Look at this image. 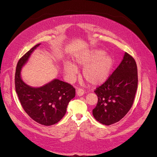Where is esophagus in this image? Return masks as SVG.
Instances as JSON below:
<instances>
[{
    "label": "esophagus",
    "instance_id": "esophagus-1",
    "mask_svg": "<svg viewBox=\"0 0 157 157\" xmlns=\"http://www.w3.org/2000/svg\"><path fill=\"white\" fill-rule=\"evenodd\" d=\"M77 95L78 96H82L84 94V93H85V91H84L83 89H82V88H79V89L77 90Z\"/></svg>",
    "mask_w": 157,
    "mask_h": 157
}]
</instances>
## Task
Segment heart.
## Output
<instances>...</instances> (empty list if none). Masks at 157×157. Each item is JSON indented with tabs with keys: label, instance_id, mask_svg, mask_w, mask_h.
<instances>
[{
	"label": "heart",
	"instance_id": "1",
	"mask_svg": "<svg viewBox=\"0 0 157 157\" xmlns=\"http://www.w3.org/2000/svg\"><path fill=\"white\" fill-rule=\"evenodd\" d=\"M103 50H94L86 52L76 58L75 62L79 66L85 67L83 77L91 85H100L109 78L113 67V59L105 55ZM64 71L70 75L74 76L78 73L76 66L70 62L64 63Z\"/></svg>",
	"mask_w": 157,
	"mask_h": 157
}]
</instances>
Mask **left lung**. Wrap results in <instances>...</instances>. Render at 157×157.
Wrapping results in <instances>:
<instances>
[{
	"label": "left lung",
	"instance_id": "left-lung-1",
	"mask_svg": "<svg viewBox=\"0 0 157 157\" xmlns=\"http://www.w3.org/2000/svg\"><path fill=\"white\" fill-rule=\"evenodd\" d=\"M137 84L135 60L125 52L117 69L94 91L98 98L97 105L93 109L95 119L105 125L119 121L133 104Z\"/></svg>",
	"mask_w": 157,
	"mask_h": 157
}]
</instances>
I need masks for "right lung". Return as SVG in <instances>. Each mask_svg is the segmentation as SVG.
<instances>
[{
    "label": "right lung",
    "instance_id": "add662e5",
    "mask_svg": "<svg viewBox=\"0 0 157 157\" xmlns=\"http://www.w3.org/2000/svg\"><path fill=\"white\" fill-rule=\"evenodd\" d=\"M40 44L32 48L18 60L15 72V89L26 113L36 122L49 126L57 123L66 114L68 103L75 97V90L71 84L59 79L37 88L22 81L21 67Z\"/></svg>",
    "mask_w": 157,
    "mask_h": 157
}]
</instances>
